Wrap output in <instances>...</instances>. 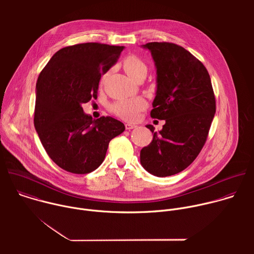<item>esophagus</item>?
Returning <instances> with one entry per match:
<instances>
[{
	"mask_svg": "<svg viewBox=\"0 0 254 254\" xmlns=\"http://www.w3.org/2000/svg\"><path fill=\"white\" fill-rule=\"evenodd\" d=\"M137 126L136 125H133V124H126V128L127 129V130H130V129H132V128H135Z\"/></svg>",
	"mask_w": 254,
	"mask_h": 254,
	"instance_id": "34e87169",
	"label": "esophagus"
}]
</instances>
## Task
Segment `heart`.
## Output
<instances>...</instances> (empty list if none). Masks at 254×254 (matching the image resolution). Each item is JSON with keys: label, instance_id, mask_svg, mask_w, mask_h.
<instances>
[{"label": "heart", "instance_id": "b5f03b06", "mask_svg": "<svg viewBox=\"0 0 254 254\" xmlns=\"http://www.w3.org/2000/svg\"><path fill=\"white\" fill-rule=\"evenodd\" d=\"M123 67L127 74L135 80L140 75H147L148 67L139 57L128 55L123 61ZM147 107V102L141 97L126 98L117 100L112 104V112L117 117L125 121H134L138 118L139 113Z\"/></svg>", "mask_w": 254, "mask_h": 254}]
</instances>
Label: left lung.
Here are the masks:
<instances>
[{
    "label": "left lung",
    "instance_id": "8db88e82",
    "mask_svg": "<svg viewBox=\"0 0 254 254\" xmlns=\"http://www.w3.org/2000/svg\"><path fill=\"white\" fill-rule=\"evenodd\" d=\"M157 68V93L151 117L164 120L163 129L154 133L140 151V164L157 177L178 174L198 157L207 140L216 112L210 75L203 63L182 46L169 42L143 45Z\"/></svg>",
    "mask_w": 254,
    "mask_h": 254
}]
</instances>
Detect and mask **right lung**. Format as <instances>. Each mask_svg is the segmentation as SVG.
Returning <instances> with one entry per match:
<instances>
[{
	"label": "right lung",
	"mask_w": 254,
	"mask_h": 254,
	"mask_svg": "<svg viewBox=\"0 0 254 254\" xmlns=\"http://www.w3.org/2000/svg\"><path fill=\"white\" fill-rule=\"evenodd\" d=\"M124 48L95 42L64 47L38 77L34 126L50 159L69 173L82 175L97 169L108 143L126 129L112 117L92 120L81 106L97 98L101 75Z\"/></svg>",
	"instance_id": "add662e5"
}]
</instances>
